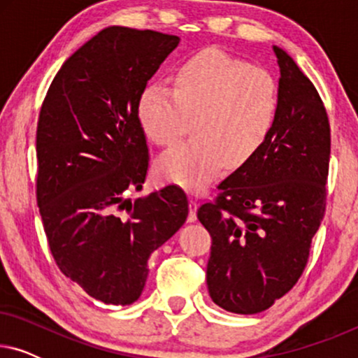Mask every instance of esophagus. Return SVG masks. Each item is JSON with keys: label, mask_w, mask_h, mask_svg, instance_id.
<instances>
[{"label": "esophagus", "mask_w": 358, "mask_h": 358, "mask_svg": "<svg viewBox=\"0 0 358 358\" xmlns=\"http://www.w3.org/2000/svg\"><path fill=\"white\" fill-rule=\"evenodd\" d=\"M197 208H199L197 200L190 197V199H189V215H187V222L194 223L195 220H197Z\"/></svg>", "instance_id": "esophagus-1"}]
</instances>
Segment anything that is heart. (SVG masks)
<instances>
[{"label":"heart","mask_w":358,"mask_h":358,"mask_svg":"<svg viewBox=\"0 0 358 358\" xmlns=\"http://www.w3.org/2000/svg\"><path fill=\"white\" fill-rule=\"evenodd\" d=\"M280 110L272 73L220 50L205 48L180 63L174 86L153 83L141 91L138 120L155 143L168 146L195 117L190 140L158 161V174L189 190H202L224 164L239 169L271 138Z\"/></svg>","instance_id":"obj_1"}]
</instances>
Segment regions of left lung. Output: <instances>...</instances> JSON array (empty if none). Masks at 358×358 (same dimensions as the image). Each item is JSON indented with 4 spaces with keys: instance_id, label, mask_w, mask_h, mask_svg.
Masks as SVG:
<instances>
[{
    "instance_id": "8db88e82",
    "label": "left lung",
    "mask_w": 358,
    "mask_h": 358,
    "mask_svg": "<svg viewBox=\"0 0 358 358\" xmlns=\"http://www.w3.org/2000/svg\"><path fill=\"white\" fill-rule=\"evenodd\" d=\"M280 110L256 158L218 185L197 218L212 236L207 285L212 300L256 315L293 288L305 271L326 210L331 129L316 87L293 58L273 47Z\"/></svg>"
}]
</instances>
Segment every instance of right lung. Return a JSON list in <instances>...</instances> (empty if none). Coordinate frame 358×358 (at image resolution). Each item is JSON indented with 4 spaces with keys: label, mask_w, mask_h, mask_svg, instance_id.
I'll return each mask as SVG.
<instances>
[{
    "label": "right lung",
    "mask_w": 358,
    "mask_h": 358,
    "mask_svg": "<svg viewBox=\"0 0 358 358\" xmlns=\"http://www.w3.org/2000/svg\"><path fill=\"white\" fill-rule=\"evenodd\" d=\"M179 37L112 26L53 78L37 122V205L63 275L107 305L143 292L148 257L189 213L178 185L130 202L150 155L138 99Z\"/></svg>",
    "instance_id": "add662e5"
}]
</instances>
